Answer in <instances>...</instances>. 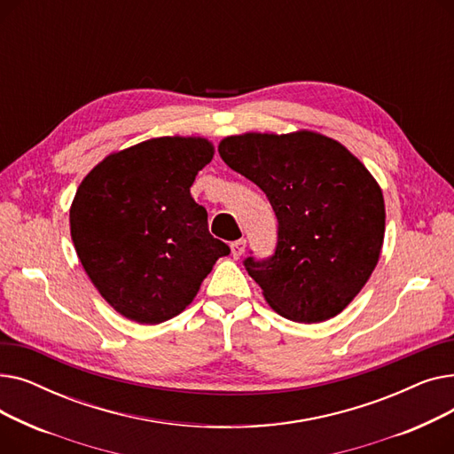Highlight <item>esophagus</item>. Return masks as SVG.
<instances>
[{
  "label": "esophagus",
  "mask_w": 454,
  "mask_h": 454,
  "mask_svg": "<svg viewBox=\"0 0 454 454\" xmlns=\"http://www.w3.org/2000/svg\"><path fill=\"white\" fill-rule=\"evenodd\" d=\"M230 247H231V255H233L235 259H239V257L245 254V250H247V241H245V239L233 241Z\"/></svg>",
  "instance_id": "obj_1"
}]
</instances>
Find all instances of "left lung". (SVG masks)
<instances>
[{"mask_svg": "<svg viewBox=\"0 0 454 454\" xmlns=\"http://www.w3.org/2000/svg\"><path fill=\"white\" fill-rule=\"evenodd\" d=\"M219 154L276 213L274 254L243 261L269 305L301 324L337 317L383 247L385 200L373 176L339 141L309 130L230 136Z\"/></svg>", "mask_w": 454, "mask_h": 454, "instance_id": "obj_1", "label": "left lung"}]
</instances>
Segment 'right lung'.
Listing matches in <instances>:
<instances>
[{
  "instance_id": "add662e5",
  "label": "right lung",
  "mask_w": 454,
  "mask_h": 454,
  "mask_svg": "<svg viewBox=\"0 0 454 454\" xmlns=\"http://www.w3.org/2000/svg\"><path fill=\"white\" fill-rule=\"evenodd\" d=\"M211 158L204 137H154L106 156L79 185L71 239L91 283L125 318L180 315L230 254L189 191Z\"/></svg>"
}]
</instances>
